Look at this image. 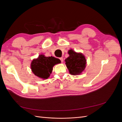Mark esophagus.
Returning <instances> with one entry per match:
<instances>
[{"label":"esophagus","mask_w":122,"mask_h":122,"mask_svg":"<svg viewBox=\"0 0 122 122\" xmlns=\"http://www.w3.org/2000/svg\"><path fill=\"white\" fill-rule=\"evenodd\" d=\"M60 60H61V62H63V61H64L63 58H62V57H60Z\"/></svg>","instance_id":"esophagus-1"}]
</instances>
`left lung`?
<instances>
[{
  "mask_svg": "<svg viewBox=\"0 0 122 122\" xmlns=\"http://www.w3.org/2000/svg\"><path fill=\"white\" fill-rule=\"evenodd\" d=\"M68 54L69 56L65 61L70 73L73 75L80 74L86 67V57L81 53H77L72 49L69 50Z\"/></svg>",
  "mask_w": 122,
  "mask_h": 122,
  "instance_id": "8db88e82",
  "label": "left lung"
}]
</instances>
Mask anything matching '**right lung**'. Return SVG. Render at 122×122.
Returning a JSON list of instances; mask_svg holds the SVG:
<instances>
[{
	"mask_svg": "<svg viewBox=\"0 0 122 122\" xmlns=\"http://www.w3.org/2000/svg\"><path fill=\"white\" fill-rule=\"evenodd\" d=\"M58 58L53 56L46 57L43 54L40 55L36 59L33 60L31 63V69L34 74L43 79L50 76L55 65L61 63Z\"/></svg>",
	"mask_w": 122,
	"mask_h": 122,
	"instance_id": "add662e5",
	"label": "right lung"
}]
</instances>
